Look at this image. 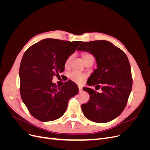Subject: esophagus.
<instances>
[{"instance_id": "34e87169", "label": "esophagus", "mask_w": 150, "mask_h": 150, "mask_svg": "<svg viewBox=\"0 0 150 150\" xmlns=\"http://www.w3.org/2000/svg\"><path fill=\"white\" fill-rule=\"evenodd\" d=\"M82 90H83L82 88H81V86H79V92H81V91H82Z\"/></svg>"}]
</instances>
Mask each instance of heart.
<instances>
[{
  "label": "heart",
  "mask_w": 150,
  "mask_h": 150,
  "mask_svg": "<svg viewBox=\"0 0 150 150\" xmlns=\"http://www.w3.org/2000/svg\"><path fill=\"white\" fill-rule=\"evenodd\" d=\"M72 57H73V55H71L68 57L65 61V66H68L69 65L70 62L72 60ZM93 57V56L88 53H84L83 54V59L86 62L89 59ZM69 78L74 82L76 83H81L86 78V75L84 74L81 73L78 71H72L69 74Z\"/></svg>",
  "instance_id": "obj_1"
}]
</instances>
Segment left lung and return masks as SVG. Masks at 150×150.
I'll list each match as a JSON object with an SVG mask.
<instances>
[{
    "label": "left lung",
    "instance_id": "left-lung-1",
    "mask_svg": "<svg viewBox=\"0 0 150 150\" xmlns=\"http://www.w3.org/2000/svg\"><path fill=\"white\" fill-rule=\"evenodd\" d=\"M78 50L90 52L96 58L97 69L88 80L91 88H84L89 100L81 105L86 117L104 123L115 119L124 110L132 89L131 66L126 54L107 40L84 42Z\"/></svg>",
    "mask_w": 150,
    "mask_h": 150
}]
</instances>
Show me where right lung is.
Returning <instances> with one entry per match:
<instances>
[{"instance_id":"add662e5","label":"right lung","mask_w":150,"mask_h":150,"mask_svg":"<svg viewBox=\"0 0 150 150\" xmlns=\"http://www.w3.org/2000/svg\"><path fill=\"white\" fill-rule=\"evenodd\" d=\"M81 42L45 39L24 54L19 68L21 96L35 118L44 122L59 118L69 99L78 93L73 81H67L59 87L52 80L64 71L66 59Z\"/></svg>"}]
</instances>
